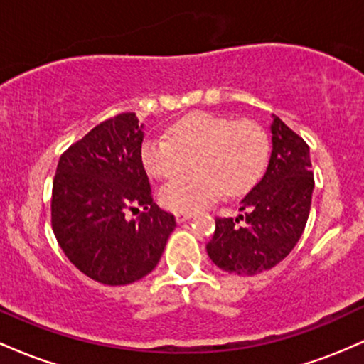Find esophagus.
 Returning a JSON list of instances; mask_svg holds the SVG:
<instances>
[{
	"label": "esophagus",
	"mask_w": 364,
	"mask_h": 364,
	"mask_svg": "<svg viewBox=\"0 0 364 364\" xmlns=\"http://www.w3.org/2000/svg\"><path fill=\"white\" fill-rule=\"evenodd\" d=\"M174 217H176L178 223L181 224V223H185V220L191 219V217H193V212H176V214H174Z\"/></svg>",
	"instance_id": "1"
}]
</instances>
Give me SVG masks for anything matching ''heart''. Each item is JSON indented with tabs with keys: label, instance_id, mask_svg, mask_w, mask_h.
<instances>
[{
	"label": "heart",
	"instance_id": "1",
	"mask_svg": "<svg viewBox=\"0 0 364 364\" xmlns=\"http://www.w3.org/2000/svg\"><path fill=\"white\" fill-rule=\"evenodd\" d=\"M190 157L193 173L159 191L169 210H198L223 193L236 196L253 188L269 164V133L257 121L195 111L171 124L168 139L149 136L140 149L144 169L156 179L174 178Z\"/></svg>",
	"mask_w": 364,
	"mask_h": 364
}]
</instances>
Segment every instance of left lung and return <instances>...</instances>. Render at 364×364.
<instances>
[{"mask_svg": "<svg viewBox=\"0 0 364 364\" xmlns=\"http://www.w3.org/2000/svg\"><path fill=\"white\" fill-rule=\"evenodd\" d=\"M272 154L260 181L241 200L236 219L217 217L207 245L224 272L255 275L282 262L301 237L311 207L310 147L272 114Z\"/></svg>", "mask_w": 364, "mask_h": 364, "instance_id": "8db88e82", "label": "left lung"}]
</instances>
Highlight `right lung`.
I'll return each mask as SVG.
<instances>
[{"instance_id": "add662e5", "label": "right lung", "mask_w": 364, "mask_h": 364, "mask_svg": "<svg viewBox=\"0 0 364 364\" xmlns=\"http://www.w3.org/2000/svg\"><path fill=\"white\" fill-rule=\"evenodd\" d=\"M144 124L121 112L61 154L53 181L51 224L58 245L80 272L124 286L152 272L176 228L162 210L140 159ZM144 212L128 221V211Z\"/></svg>"}]
</instances>
